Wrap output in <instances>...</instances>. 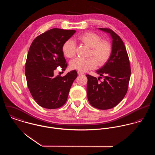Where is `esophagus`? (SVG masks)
Here are the masks:
<instances>
[{"label":"esophagus","mask_w":155,"mask_h":155,"mask_svg":"<svg viewBox=\"0 0 155 155\" xmlns=\"http://www.w3.org/2000/svg\"><path fill=\"white\" fill-rule=\"evenodd\" d=\"M78 74H79V75H82V74H84V72H82V71H78Z\"/></svg>","instance_id":"1"}]
</instances>
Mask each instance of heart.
I'll return each instance as SVG.
<instances>
[{
    "mask_svg": "<svg viewBox=\"0 0 155 155\" xmlns=\"http://www.w3.org/2000/svg\"><path fill=\"white\" fill-rule=\"evenodd\" d=\"M78 40L89 48L91 51L88 58H76L71 61L70 66L71 68L81 71H86L93 69L97 66L104 64L109 59L111 53V45L106 41H101V38L93 32H86L81 35ZM62 51L65 57L71 58L76 54V45L69 39L66 41L62 46Z\"/></svg>",
    "mask_w": 155,
    "mask_h": 155,
    "instance_id": "b5f03b06",
    "label": "heart"
}]
</instances>
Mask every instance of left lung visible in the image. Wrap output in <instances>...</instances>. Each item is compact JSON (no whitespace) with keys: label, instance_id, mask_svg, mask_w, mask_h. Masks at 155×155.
<instances>
[{"label":"left lung","instance_id":"8db88e82","mask_svg":"<svg viewBox=\"0 0 155 155\" xmlns=\"http://www.w3.org/2000/svg\"><path fill=\"white\" fill-rule=\"evenodd\" d=\"M99 29L110 35L112 50L108 61L97 71L100 76L104 77V81H98L102 77L97 79L87 74V91L92 106L107 110L117 105L125 96L131 76V67L127 49L121 38L110 28Z\"/></svg>","mask_w":155,"mask_h":155}]
</instances>
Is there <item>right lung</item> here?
<instances>
[{
    "label": "right lung",
    "instance_id": "obj_1",
    "mask_svg": "<svg viewBox=\"0 0 155 155\" xmlns=\"http://www.w3.org/2000/svg\"><path fill=\"white\" fill-rule=\"evenodd\" d=\"M75 32L52 28L36 37L30 45L25 66L27 86L34 100L44 108L55 109L63 106L78 76L76 70L63 77L54 76L58 67L62 70L66 68L62 46Z\"/></svg>",
    "mask_w": 155,
    "mask_h": 155
}]
</instances>
